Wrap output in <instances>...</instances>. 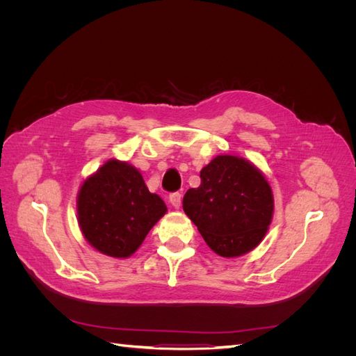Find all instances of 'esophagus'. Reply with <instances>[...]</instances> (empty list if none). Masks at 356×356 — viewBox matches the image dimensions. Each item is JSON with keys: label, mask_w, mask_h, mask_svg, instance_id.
Masks as SVG:
<instances>
[{"label": "esophagus", "mask_w": 356, "mask_h": 356, "mask_svg": "<svg viewBox=\"0 0 356 356\" xmlns=\"http://www.w3.org/2000/svg\"><path fill=\"white\" fill-rule=\"evenodd\" d=\"M169 202L172 203V207H174L175 209H178L181 207L182 195H181V193H172V195L169 196Z\"/></svg>", "instance_id": "esophagus-1"}]
</instances>
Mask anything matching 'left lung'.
<instances>
[{
  "instance_id": "left-lung-1",
  "label": "left lung",
  "mask_w": 356,
  "mask_h": 356,
  "mask_svg": "<svg viewBox=\"0 0 356 356\" xmlns=\"http://www.w3.org/2000/svg\"><path fill=\"white\" fill-rule=\"evenodd\" d=\"M182 209L211 250L225 258L245 255L261 243L273 220L270 184L252 161L220 154L200 170Z\"/></svg>"
}]
</instances>
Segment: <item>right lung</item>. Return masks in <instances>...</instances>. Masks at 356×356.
Wrapping results in <instances>:
<instances>
[{"mask_svg":"<svg viewBox=\"0 0 356 356\" xmlns=\"http://www.w3.org/2000/svg\"><path fill=\"white\" fill-rule=\"evenodd\" d=\"M168 212L165 202L149 193L135 166L117 159L86 178L77 195V221L83 238L104 255L129 258L148 232Z\"/></svg>","mask_w":356,"mask_h":356,"instance_id":"right-lung-1","label":"right lung"}]
</instances>
